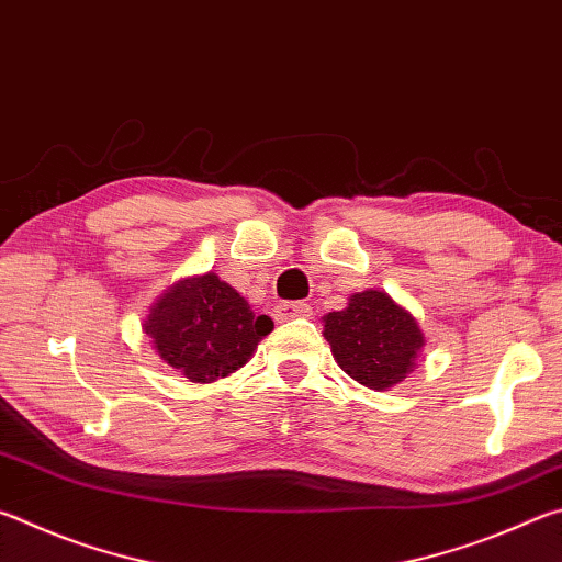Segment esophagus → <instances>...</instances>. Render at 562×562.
<instances>
[{
    "instance_id": "obj_1",
    "label": "esophagus",
    "mask_w": 562,
    "mask_h": 562,
    "mask_svg": "<svg viewBox=\"0 0 562 562\" xmlns=\"http://www.w3.org/2000/svg\"><path fill=\"white\" fill-rule=\"evenodd\" d=\"M274 317L292 319V317H312V307L307 302H282L274 307Z\"/></svg>"
}]
</instances>
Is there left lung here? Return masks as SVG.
I'll use <instances>...</instances> for the list:
<instances>
[{"instance_id":"obj_1","label":"left lung","mask_w":562,"mask_h":562,"mask_svg":"<svg viewBox=\"0 0 562 562\" xmlns=\"http://www.w3.org/2000/svg\"><path fill=\"white\" fill-rule=\"evenodd\" d=\"M325 339L341 372L376 392L404 382L424 347L416 319L379 290L351 294L347 310L329 312Z\"/></svg>"}]
</instances>
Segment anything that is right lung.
I'll use <instances>...</instances> for the list:
<instances>
[{"label":"right lung","instance_id":"obj_1","mask_svg":"<svg viewBox=\"0 0 562 562\" xmlns=\"http://www.w3.org/2000/svg\"><path fill=\"white\" fill-rule=\"evenodd\" d=\"M272 327L268 315H255L215 272L176 282L156 300L144 325L158 357L201 384L240 369Z\"/></svg>","mask_w":562,"mask_h":562}]
</instances>
